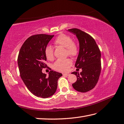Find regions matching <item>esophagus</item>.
I'll return each instance as SVG.
<instances>
[{
  "mask_svg": "<svg viewBox=\"0 0 124 124\" xmlns=\"http://www.w3.org/2000/svg\"><path fill=\"white\" fill-rule=\"evenodd\" d=\"M70 74H68V73H66V74H63V75L64 76H69Z\"/></svg>",
  "mask_w": 124,
  "mask_h": 124,
  "instance_id": "esophagus-1",
  "label": "esophagus"
}]
</instances>
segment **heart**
I'll list each match as a JSON object with an SVG mask.
<instances>
[{"label": "heart", "instance_id": "obj_1", "mask_svg": "<svg viewBox=\"0 0 124 124\" xmlns=\"http://www.w3.org/2000/svg\"><path fill=\"white\" fill-rule=\"evenodd\" d=\"M73 42L72 39L70 36L61 34L55 39L54 43L56 46H61L65 48L68 55L74 57L78 54V49L76 45ZM45 54L47 59L52 60L54 58V50L51 46H46L45 49ZM72 64V62L69 59L64 60H58L55 62L54 67L56 70L60 71H66Z\"/></svg>", "mask_w": 124, "mask_h": 124}]
</instances>
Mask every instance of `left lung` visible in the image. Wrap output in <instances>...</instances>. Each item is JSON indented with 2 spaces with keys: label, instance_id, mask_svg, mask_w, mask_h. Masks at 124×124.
I'll use <instances>...</instances> for the list:
<instances>
[{
  "label": "left lung",
  "instance_id": "1",
  "mask_svg": "<svg viewBox=\"0 0 124 124\" xmlns=\"http://www.w3.org/2000/svg\"><path fill=\"white\" fill-rule=\"evenodd\" d=\"M76 36L79 42V49L75 63L76 68L82 71L73 72L77 81L72 84L75 90L86 93L94 88L98 82L101 71V54L93 38L88 34L77 28L68 30Z\"/></svg>",
  "mask_w": 124,
  "mask_h": 124
}]
</instances>
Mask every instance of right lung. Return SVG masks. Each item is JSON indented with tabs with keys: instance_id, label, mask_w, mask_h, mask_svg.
<instances>
[{
	"instance_id": "right-lung-1",
	"label": "right lung",
	"mask_w": 124,
	"mask_h": 124,
	"mask_svg": "<svg viewBox=\"0 0 124 124\" xmlns=\"http://www.w3.org/2000/svg\"><path fill=\"white\" fill-rule=\"evenodd\" d=\"M54 35L37 34L27 39L19 51L18 64L20 77L35 96L46 98L55 93L57 81L62 74L51 70L48 76L42 72L46 67L45 49Z\"/></svg>"
}]
</instances>
